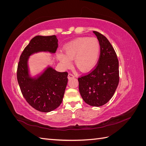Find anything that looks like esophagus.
<instances>
[{
	"label": "esophagus",
	"instance_id": "esophagus-1",
	"mask_svg": "<svg viewBox=\"0 0 146 146\" xmlns=\"http://www.w3.org/2000/svg\"><path fill=\"white\" fill-rule=\"evenodd\" d=\"M74 77H75L74 75H73L72 74H71V73H69V74H68V78H69V79L72 78H74Z\"/></svg>",
	"mask_w": 146,
	"mask_h": 146
}]
</instances>
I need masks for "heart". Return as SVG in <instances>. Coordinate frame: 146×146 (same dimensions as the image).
Wrapping results in <instances>:
<instances>
[{
    "instance_id": "heart-1",
    "label": "heart",
    "mask_w": 146,
    "mask_h": 146,
    "mask_svg": "<svg viewBox=\"0 0 146 146\" xmlns=\"http://www.w3.org/2000/svg\"><path fill=\"white\" fill-rule=\"evenodd\" d=\"M64 54H58L57 57L65 67L70 64V60L81 71H86L95 65L100 54V44L96 38L84 37L76 39L66 46Z\"/></svg>"
}]
</instances>
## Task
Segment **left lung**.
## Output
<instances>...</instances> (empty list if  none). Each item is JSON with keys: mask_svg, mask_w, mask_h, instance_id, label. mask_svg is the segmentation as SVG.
<instances>
[{"mask_svg": "<svg viewBox=\"0 0 146 146\" xmlns=\"http://www.w3.org/2000/svg\"><path fill=\"white\" fill-rule=\"evenodd\" d=\"M100 44L98 63L90 72L78 78L79 91L85 102L100 107L111 99L119 82V61L111 43L104 35L93 32Z\"/></svg>", "mask_w": 146, "mask_h": 146, "instance_id": "1", "label": "left lung"}]
</instances>
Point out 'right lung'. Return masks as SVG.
<instances>
[{"instance_id":"right-lung-1","label":"right lung","mask_w":146,"mask_h":146,"mask_svg":"<svg viewBox=\"0 0 146 146\" xmlns=\"http://www.w3.org/2000/svg\"><path fill=\"white\" fill-rule=\"evenodd\" d=\"M58 46L55 35L35 36L22 52L17 65V79L23 97L30 106L41 112L53 111L62 102L68 73L48 68L38 78L31 79L28 75L27 60L30 55L37 52L54 53Z\"/></svg>"}]
</instances>
